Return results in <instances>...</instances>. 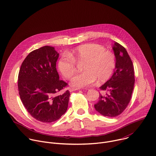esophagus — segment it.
I'll use <instances>...</instances> for the list:
<instances>
[{"label":"esophagus","mask_w":156,"mask_h":156,"mask_svg":"<svg viewBox=\"0 0 156 156\" xmlns=\"http://www.w3.org/2000/svg\"><path fill=\"white\" fill-rule=\"evenodd\" d=\"M79 90V89H76V88H73V87H70L69 88V91L70 92H73V91H76Z\"/></svg>","instance_id":"esophagus-1"}]
</instances>
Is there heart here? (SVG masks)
<instances>
[{
    "mask_svg": "<svg viewBox=\"0 0 156 156\" xmlns=\"http://www.w3.org/2000/svg\"><path fill=\"white\" fill-rule=\"evenodd\" d=\"M83 63L82 73L75 76L71 80L72 87L79 89L87 87L97 80L105 82L112 75L116 66L115 55L97 44L80 45L67 55H62L58 61V67L62 76L70 79L76 73L77 64Z\"/></svg>",
    "mask_w": 156,
    "mask_h": 156,
    "instance_id": "b5f03b06",
    "label": "heart"
}]
</instances>
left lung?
<instances>
[{
	"mask_svg": "<svg viewBox=\"0 0 156 156\" xmlns=\"http://www.w3.org/2000/svg\"><path fill=\"white\" fill-rule=\"evenodd\" d=\"M113 49L116 58L115 72L110 79L100 87L107 93L100 94L98 101L94 105L99 113L108 117L117 116L126 109L135 82L133 64L126 49L115 42Z\"/></svg>",
	"mask_w": 156,
	"mask_h": 156,
	"instance_id": "obj_1",
	"label": "left lung"
}]
</instances>
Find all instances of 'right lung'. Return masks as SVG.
Returning a JSON list of instances; mask_svg holds the SVG:
<instances>
[{"mask_svg": "<svg viewBox=\"0 0 156 156\" xmlns=\"http://www.w3.org/2000/svg\"><path fill=\"white\" fill-rule=\"evenodd\" d=\"M59 53L53 47L45 46L35 49L23 61L19 73L18 89L23 105L32 117L43 123H52L64 115L70 93L59 80L56 66Z\"/></svg>", "mask_w": 156, "mask_h": 156, "instance_id": "obj_1", "label": "right lung"}]
</instances>
